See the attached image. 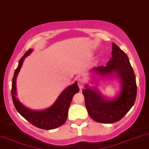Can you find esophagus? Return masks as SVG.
I'll list each match as a JSON object with an SVG mask.
<instances>
[{
  "mask_svg": "<svg viewBox=\"0 0 149 149\" xmlns=\"http://www.w3.org/2000/svg\"><path fill=\"white\" fill-rule=\"evenodd\" d=\"M84 80H82V78H79L78 80V86L79 88H80V90H82V89L84 88Z\"/></svg>",
  "mask_w": 149,
  "mask_h": 149,
  "instance_id": "esophagus-1",
  "label": "esophagus"
}]
</instances>
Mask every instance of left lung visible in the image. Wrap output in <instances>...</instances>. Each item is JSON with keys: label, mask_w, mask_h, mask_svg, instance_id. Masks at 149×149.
Returning a JSON list of instances; mask_svg holds the SVG:
<instances>
[{"label": "left lung", "mask_w": 149, "mask_h": 149, "mask_svg": "<svg viewBox=\"0 0 149 149\" xmlns=\"http://www.w3.org/2000/svg\"><path fill=\"white\" fill-rule=\"evenodd\" d=\"M112 56L106 66L94 67L91 72L93 80L101 76L117 78L120 84L118 94L108 99L100 93L97 86L87 84L82 91L89 116L101 123H113L121 119L134 106L136 98V76L128 56L114 43ZM97 75L98 78H95Z\"/></svg>", "instance_id": "1"}]
</instances>
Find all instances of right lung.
I'll return each instance as SVG.
<instances>
[{
	"mask_svg": "<svg viewBox=\"0 0 149 149\" xmlns=\"http://www.w3.org/2000/svg\"><path fill=\"white\" fill-rule=\"evenodd\" d=\"M33 51V49H29L25 53L19 61L18 66L15 71L11 86L13 102L17 112L32 125L42 130H53L63 125L66 121L71 100L73 95L79 92V87L77 82L69 85L62 91L54 104L44 110H31L23 105L16 97V78L25 58Z\"/></svg>",
	"mask_w": 149,
	"mask_h": 149,
	"instance_id": "obj_1",
	"label": "right lung"
}]
</instances>
